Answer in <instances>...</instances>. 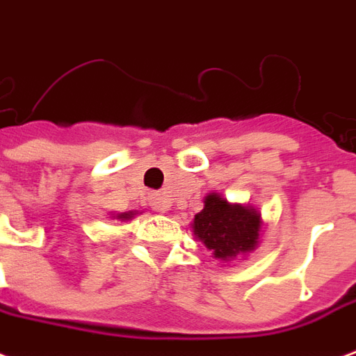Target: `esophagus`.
I'll use <instances>...</instances> for the list:
<instances>
[{
  "label": "esophagus",
  "instance_id": "esophagus-1",
  "mask_svg": "<svg viewBox=\"0 0 356 356\" xmlns=\"http://www.w3.org/2000/svg\"><path fill=\"white\" fill-rule=\"evenodd\" d=\"M152 205H154V209H156V211H160V213H164L165 209H168V205H165L164 202H162V198H154V200H152Z\"/></svg>",
  "mask_w": 356,
  "mask_h": 356
}]
</instances>
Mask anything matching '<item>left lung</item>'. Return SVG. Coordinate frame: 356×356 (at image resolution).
I'll return each instance as SVG.
<instances>
[{
  "label": "left lung",
  "instance_id": "8db88e82",
  "mask_svg": "<svg viewBox=\"0 0 356 356\" xmlns=\"http://www.w3.org/2000/svg\"><path fill=\"white\" fill-rule=\"evenodd\" d=\"M262 230L260 213L251 205L230 204L217 192L207 194L194 217L192 232L215 259L234 260L257 249Z\"/></svg>",
  "mask_w": 356,
  "mask_h": 356
}]
</instances>
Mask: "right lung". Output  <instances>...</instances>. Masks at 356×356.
Listing matches in <instances>:
<instances>
[{"mask_svg":"<svg viewBox=\"0 0 356 356\" xmlns=\"http://www.w3.org/2000/svg\"><path fill=\"white\" fill-rule=\"evenodd\" d=\"M134 215H136V213H134V211L120 213V215H117V218H118V220H130V218L134 217Z\"/></svg>","mask_w":356,"mask_h":356,"instance_id":"obj_1","label":"right lung"}]
</instances>
